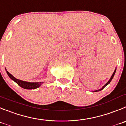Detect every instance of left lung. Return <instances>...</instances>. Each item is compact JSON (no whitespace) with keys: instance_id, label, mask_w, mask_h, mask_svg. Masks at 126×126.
I'll list each match as a JSON object with an SVG mask.
<instances>
[{"instance_id":"obj_1","label":"left lung","mask_w":126,"mask_h":126,"mask_svg":"<svg viewBox=\"0 0 126 126\" xmlns=\"http://www.w3.org/2000/svg\"><path fill=\"white\" fill-rule=\"evenodd\" d=\"M116 69H115V70H114V72H113V74H112V76L111 77V78H110V80H108V82H107V83H106V84L104 86H103V87L101 88H100V89H99V90H94V91H92V92H99V91H101V90H102L104 88H105V87H106V86H107L109 84V83H110V82H111V80H112V79H113V77H114V74H115V73H116Z\"/></svg>"}]
</instances>
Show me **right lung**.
Returning <instances> with one entry per match:
<instances>
[{"label": "right lung", "instance_id": "obj_1", "mask_svg": "<svg viewBox=\"0 0 126 126\" xmlns=\"http://www.w3.org/2000/svg\"><path fill=\"white\" fill-rule=\"evenodd\" d=\"M6 72H7V74L9 76V77L14 81L15 83H17L19 86L23 88H25V89H28V90H32V89H36V88H38V87H40L42 84H43V82H25V81H23V80H20L19 79H16L15 77H14L11 74L8 72L7 70V69H5Z\"/></svg>", "mask_w": 126, "mask_h": 126}]
</instances>
